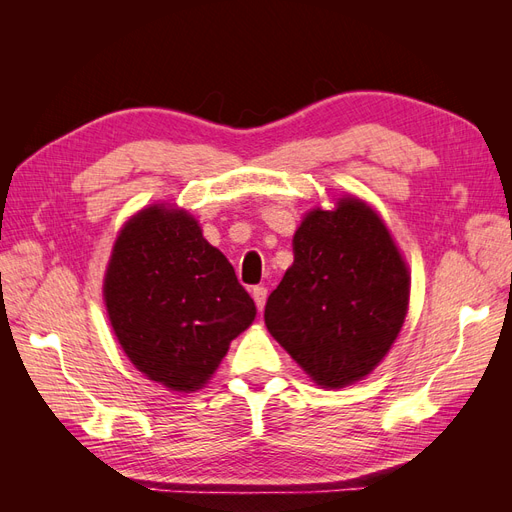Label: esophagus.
<instances>
[{"mask_svg":"<svg viewBox=\"0 0 512 512\" xmlns=\"http://www.w3.org/2000/svg\"><path fill=\"white\" fill-rule=\"evenodd\" d=\"M252 297L256 301V307L262 312V307H265V303H267V288L265 286H254L252 288Z\"/></svg>","mask_w":512,"mask_h":512,"instance_id":"34e87169","label":"esophagus"}]
</instances>
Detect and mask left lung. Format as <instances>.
Here are the masks:
<instances>
[{
	"instance_id": "1",
	"label": "left lung",
	"mask_w": 512,
	"mask_h": 512,
	"mask_svg": "<svg viewBox=\"0 0 512 512\" xmlns=\"http://www.w3.org/2000/svg\"><path fill=\"white\" fill-rule=\"evenodd\" d=\"M292 252L265 324L316 384L342 389L393 346L408 312V269L378 213L359 198L309 213Z\"/></svg>"
}]
</instances>
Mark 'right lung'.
Masks as SVG:
<instances>
[{
    "label": "right lung",
    "instance_id": "1",
    "mask_svg": "<svg viewBox=\"0 0 512 512\" xmlns=\"http://www.w3.org/2000/svg\"><path fill=\"white\" fill-rule=\"evenodd\" d=\"M104 301L130 361L151 380L190 393L250 327L256 305L192 215L153 205L123 226Z\"/></svg>",
    "mask_w": 512,
    "mask_h": 512
}]
</instances>
